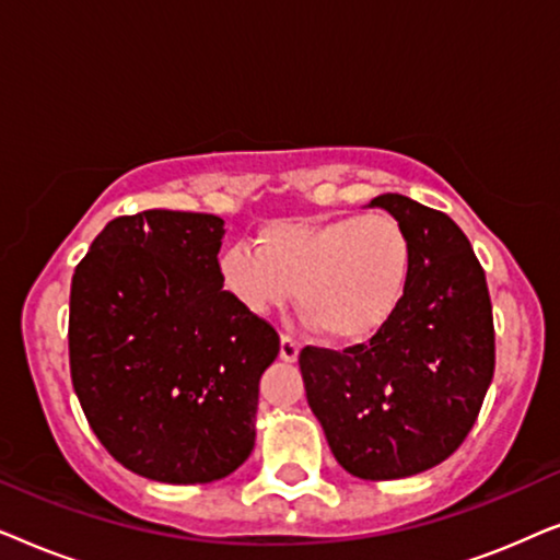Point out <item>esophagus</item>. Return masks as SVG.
<instances>
[{"mask_svg": "<svg viewBox=\"0 0 560 560\" xmlns=\"http://www.w3.org/2000/svg\"><path fill=\"white\" fill-rule=\"evenodd\" d=\"M301 354V343L290 339V336H280V359L282 362H295Z\"/></svg>", "mask_w": 560, "mask_h": 560, "instance_id": "obj_1", "label": "esophagus"}]
</instances>
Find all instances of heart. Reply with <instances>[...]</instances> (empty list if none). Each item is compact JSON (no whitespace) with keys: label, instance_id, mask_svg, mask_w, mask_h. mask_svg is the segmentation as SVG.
Wrapping results in <instances>:
<instances>
[{"label":"heart","instance_id":"b5f03b06","mask_svg":"<svg viewBox=\"0 0 560 560\" xmlns=\"http://www.w3.org/2000/svg\"><path fill=\"white\" fill-rule=\"evenodd\" d=\"M412 236L389 213L280 219L255 249L221 252V282L244 311L265 316L295 290L298 313L334 343H362L397 316L412 275Z\"/></svg>","mask_w":560,"mask_h":560}]
</instances>
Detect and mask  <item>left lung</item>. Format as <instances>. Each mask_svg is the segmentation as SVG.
Listing matches in <instances>:
<instances>
[{
  "mask_svg": "<svg viewBox=\"0 0 560 560\" xmlns=\"http://www.w3.org/2000/svg\"><path fill=\"white\" fill-rule=\"evenodd\" d=\"M370 206L412 236L400 311L366 343L305 347L298 362L336 462L385 481L433 469L469 435L494 374V320L485 270L446 213L400 194Z\"/></svg>",
  "mask_w": 560,
  "mask_h": 560,
  "instance_id": "1",
  "label": "left lung"
}]
</instances>
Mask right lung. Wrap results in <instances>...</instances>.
Segmentation results:
<instances>
[{
    "label": "right lung",
    "instance_id": "obj_1",
    "mask_svg": "<svg viewBox=\"0 0 560 560\" xmlns=\"http://www.w3.org/2000/svg\"><path fill=\"white\" fill-rule=\"evenodd\" d=\"M221 240L213 213L150 209L109 221L73 272V389L102 446L144 479L209 485L255 448L280 336L224 290Z\"/></svg>",
    "mask_w": 560,
    "mask_h": 560
}]
</instances>
